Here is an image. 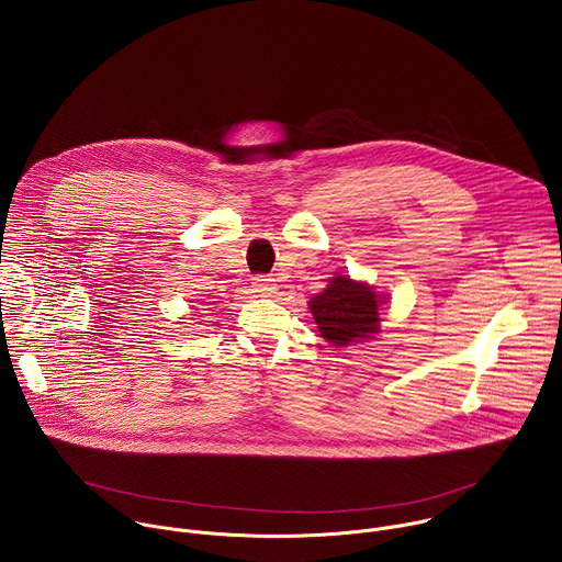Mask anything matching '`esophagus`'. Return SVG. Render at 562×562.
Here are the masks:
<instances>
[{
  "label": "esophagus",
  "mask_w": 562,
  "mask_h": 562,
  "mask_svg": "<svg viewBox=\"0 0 562 562\" xmlns=\"http://www.w3.org/2000/svg\"><path fill=\"white\" fill-rule=\"evenodd\" d=\"M254 289L258 295H265V297H271L278 293V284L273 278H267V276H258L254 278Z\"/></svg>",
  "instance_id": "esophagus-1"
}]
</instances>
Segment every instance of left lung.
Wrapping results in <instances>:
<instances>
[{
	"label": "left lung",
	"mask_w": 562,
	"mask_h": 562,
	"mask_svg": "<svg viewBox=\"0 0 562 562\" xmlns=\"http://www.w3.org/2000/svg\"><path fill=\"white\" fill-rule=\"evenodd\" d=\"M384 304L386 297L375 286L347 273L334 276L325 291L308 300L319 336L338 349L373 340L380 334Z\"/></svg>",
	"instance_id": "left-lung-1"
}]
</instances>
